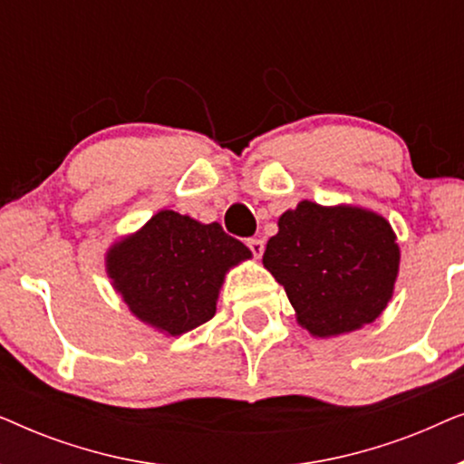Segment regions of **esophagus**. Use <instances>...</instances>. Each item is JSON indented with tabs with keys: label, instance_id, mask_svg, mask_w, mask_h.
Returning <instances> with one entry per match:
<instances>
[{
	"label": "esophagus",
	"instance_id": "1",
	"mask_svg": "<svg viewBox=\"0 0 464 464\" xmlns=\"http://www.w3.org/2000/svg\"><path fill=\"white\" fill-rule=\"evenodd\" d=\"M246 246H249L253 256L262 257V253H264V240L262 238H249V240H246Z\"/></svg>",
	"mask_w": 464,
	"mask_h": 464
}]
</instances>
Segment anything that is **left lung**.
<instances>
[{
  "mask_svg": "<svg viewBox=\"0 0 464 464\" xmlns=\"http://www.w3.org/2000/svg\"><path fill=\"white\" fill-rule=\"evenodd\" d=\"M262 262L285 287L297 323L314 338H335L384 313L401 251L376 211L302 200L278 218Z\"/></svg>",
  "mask_w": 464,
  "mask_h": 464,
  "instance_id": "obj_1",
  "label": "left lung"
}]
</instances>
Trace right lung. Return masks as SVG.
I'll return each mask as SVG.
<instances>
[{
  "label": "right lung",
  "mask_w": 464,
  "mask_h": 464,
  "mask_svg": "<svg viewBox=\"0 0 464 464\" xmlns=\"http://www.w3.org/2000/svg\"><path fill=\"white\" fill-rule=\"evenodd\" d=\"M245 259L251 251L218 221L162 208L107 249L105 270L132 316L175 338L213 319L226 275Z\"/></svg>",
  "instance_id": "right-lung-1"
}]
</instances>
